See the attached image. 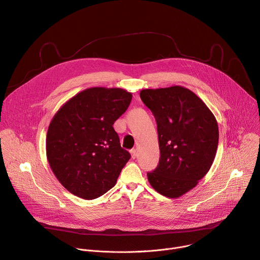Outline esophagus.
Here are the masks:
<instances>
[{
	"label": "esophagus",
	"mask_w": 260,
	"mask_h": 260,
	"mask_svg": "<svg viewBox=\"0 0 260 260\" xmlns=\"http://www.w3.org/2000/svg\"><path fill=\"white\" fill-rule=\"evenodd\" d=\"M129 153H131V156H132V158H133V159H135V158L137 157L138 152H137V150H136V149H132V150L129 151Z\"/></svg>",
	"instance_id": "1"
}]
</instances>
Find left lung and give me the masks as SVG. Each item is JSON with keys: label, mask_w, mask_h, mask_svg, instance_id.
<instances>
[{"label": "left lung", "mask_w": 260, "mask_h": 260, "mask_svg": "<svg viewBox=\"0 0 260 260\" xmlns=\"http://www.w3.org/2000/svg\"><path fill=\"white\" fill-rule=\"evenodd\" d=\"M140 97L156 119L160 149L148 181L159 194L179 198L209 171L218 145L217 121L196 94L181 85L142 90Z\"/></svg>", "instance_id": "8db88e82"}]
</instances>
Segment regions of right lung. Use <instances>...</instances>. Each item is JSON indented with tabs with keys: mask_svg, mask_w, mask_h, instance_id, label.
Listing matches in <instances>:
<instances>
[{
	"mask_svg": "<svg viewBox=\"0 0 260 260\" xmlns=\"http://www.w3.org/2000/svg\"><path fill=\"white\" fill-rule=\"evenodd\" d=\"M132 97L119 88H90L54 115L47 133V158L71 194L92 200L115 186L131 154L121 148L113 123L126 111Z\"/></svg>",
	"mask_w": 260,
	"mask_h": 260,
	"instance_id": "right-lung-1",
	"label": "right lung"
}]
</instances>
